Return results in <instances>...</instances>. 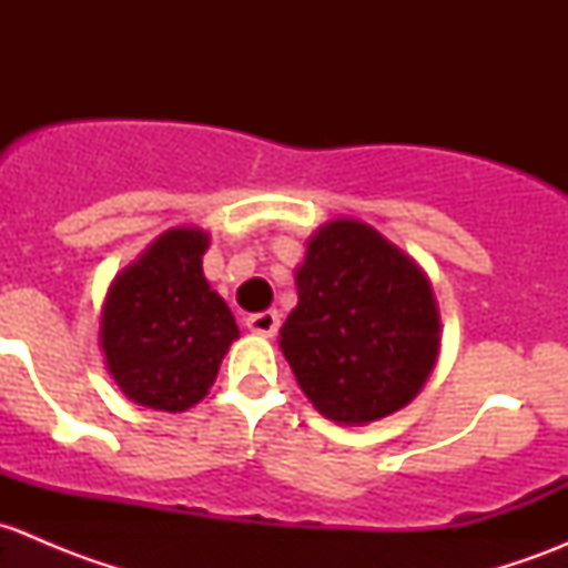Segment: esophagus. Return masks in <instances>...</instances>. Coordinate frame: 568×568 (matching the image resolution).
I'll list each match as a JSON object with an SVG mask.
<instances>
[{
    "label": "esophagus",
    "mask_w": 568,
    "mask_h": 568,
    "mask_svg": "<svg viewBox=\"0 0 568 568\" xmlns=\"http://www.w3.org/2000/svg\"><path fill=\"white\" fill-rule=\"evenodd\" d=\"M247 329L255 332V335H263V337H274L280 329V316L277 311H263V313H255V316L247 318Z\"/></svg>",
    "instance_id": "esophagus-1"
}]
</instances>
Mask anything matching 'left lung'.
Here are the masks:
<instances>
[{"label": "left lung", "mask_w": 568, "mask_h": 568, "mask_svg": "<svg viewBox=\"0 0 568 568\" xmlns=\"http://www.w3.org/2000/svg\"><path fill=\"white\" fill-rule=\"evenodd\" d=\"M300 302L280 348L324 417L363 426L426 385L439 354V311L426 272L359 220H332L296 268Z\"/></svg>", "instance_id": "1"}]
</instances>
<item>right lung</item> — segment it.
Returning a JSON list of instances; mask_svg holds the SVG:
<instances>
[{"label": "right lung", "mask_w": 568, "mask_h": 568, "mask_svg": "<svg viewBox=\"0 0 568 568\" xmlns=\"http://www.w3.org/2000/svg\"><path fill=\"white\" fill-rule=\"evenodd\" d=\"M209 233H162L109 285L101 313L106 371L125 398L183 412L205 398L239 337L236 318L203 274Z\"/></svg>", "instance_id": "1"}]
</instances>
